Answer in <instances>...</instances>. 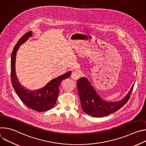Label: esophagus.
I'll return each instance as SVG.
<instances>
[{
	"mask_svg": "<svg viewBox=\"0 0 146 146\" xmlns=\"http://www.w3.org/2000/svg\"><path fill=\"white\" fill-rule=\"evenodd\" d=\"M81 73L77 71L73 72L71 75V77L74 80H77L78 78H80L81 77Z\"/></svg>",
	"mask_w": 146,
	"mask_h": 146,
	"instance_id": "1",
	"label": "esophagus"
}]
</instances>
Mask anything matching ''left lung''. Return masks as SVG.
Here are the masks:
<instances>
[{"label":"left lung","mask_w":146,"mask_h":146,"mask_svg":"<svg viewBox=\"0 0 146 146\" xmlns=\"http://www.w3.org/2000/svg\"><path fill=\"white\" fill-rule=\"evenodd\" d=\"M77 83L82 110L95 117H105L121 109L128 102L134 86L133 84L127 95L123 99L113 102L102 99L87 77L79 78Z\"/></svg>","instance_id":"left-lung-1"}]
</instances>
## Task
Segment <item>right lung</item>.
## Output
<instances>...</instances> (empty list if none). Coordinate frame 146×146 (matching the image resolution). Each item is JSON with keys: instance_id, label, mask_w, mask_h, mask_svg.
<instances>
[{"instance_id": "add662e5", "label": "right lung", "mask_w": 146, "mask_h": 146, "mask_svg": "<svg viewBox=\"0 0 146 146\" xmlns=\"http://www.w3.org/2000/svg\"><path fill=\"white\" fill-rule=\"evenodd\" d=\"M32 36V32H29L22 36L15 46L11 54V82L16 94L24 104L29 108L38 111L43 112L52 109L55 105L59 94V87L62 81L71 75L69 71L55 78L52 79L42 88L37 90H29L19 82L15 72V58L19 46Z\"/></svg>"}]
</instances>
